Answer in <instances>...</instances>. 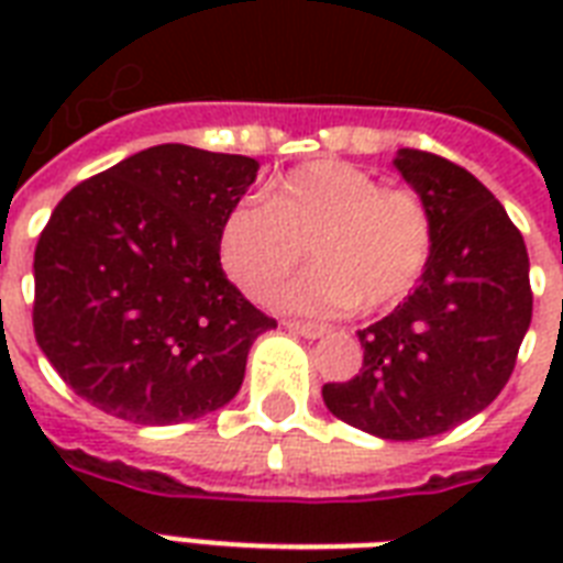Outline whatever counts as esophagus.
Instances as JSON below:
<instances>
[{
    "label": "esophagus",
    "instance_id": "esophagus-1",
    "mask_svg": "<svg viewBox=\"0 0 563 563\" xmlns=\"http://www.w3.org/2000/svg\"><path fill=\"white\" fill-rule=\"evenodd\" d=\"M286 324V330H291V333H300L303 339H321V335L330 333V327L324 324H312V321H283Z\"/></svg>",
    "mask_w": 563,
    "mask_h": 563
}]
</instances>
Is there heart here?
Instances as JSON below:
<instances>
[{
    "instance_id": "1",
    "label": "heart",
    "mask_w": 563,
    "mask_h": 563,
    "mask_svg": "<svg viewBox=\"0 0 563 563\" xmlns=\"http://www.w3.org/2000/svg\"><path fill=\"white\" fill-rule=\"evenodd\" d=\"M316 272L280 291V307L342 316L409 298L432 260L435 228L427 203L406 187H383L371 172L333 157L303 163L265 189V203L230 207L219 256L247 298L268 300L303 254Z\"/></svg>"
}]
</instances>
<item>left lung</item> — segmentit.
<instances>
[{
    "label": "left lung",
    "mask_w": 563,
    "mask_h": 563,
    "mask_svg": "<svg viewBox=\"0 0 563 563\" xmlns=\"http://www.w3.org/2000/svg\"><path fill=\"white\" fill-rule=\"evenodd\" d=\"M394 166L432 216V260L391 316L356 333L360 374L321 394L344 423L415 441L459 427L506 388L532 321V286L520 230L471 172L415 148H400Z\"/></svg>",
    "instance_id": "8db88e82"
}]
</instances>
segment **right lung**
Masks as SVG:
<instances>
[{
    "label": "right lung",
    "instance_id": "right-lung-1",
    "mask_svg": "<svg viewBox=\"0 0 563 563\" xmlns=\"http://www.w3.org/2000/svg\"><path fill=\"white\" fill-rule=\"evenodd\" d=\"M260 163L166 143L60 198L34 251V339L96 409L166 427L236 397L277 327L228 280L219 228Z\"/></svg>",
    "mask_w": 563,
    "mask_h": 563
}]
</instances>
